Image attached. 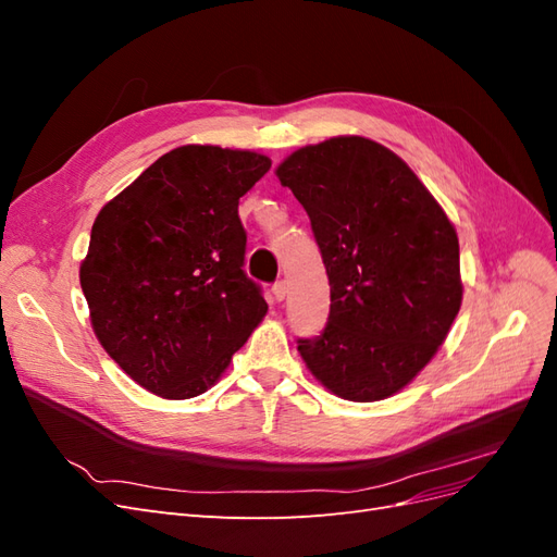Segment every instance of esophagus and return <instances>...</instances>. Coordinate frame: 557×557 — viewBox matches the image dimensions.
I'll use <instances>...</instances> for the list:
<instances>
[{"label":"esophagus","instance_id":"obj_1","mask_svg":"<svg viewBox=\"0 0 557 557\" xmlns=\"http://www.w3.org/2000/svg\"><path fill=\"white\" fill-rule=\"evenodd\" d=\"M272 295H274V299H276V301H283V299H285V295H288V283H285V281L274 283Z\"/></svg>","mask_w":557,"mask_h":557}]
</instances>
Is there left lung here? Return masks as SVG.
Here are the masks:
<instances>
[{
    "label": "left lung",
    "instance_id": "1",
    "mask_svg": "<svg viewBox=\"0 0 557 557\" xmlns=\"http://www.w3.org/2000/svg\"><path fill=\"white\" fill-rule=\"evenodd\" d=\"M276 176L307 209L330 278L327 327L299 342L301 360L336 397H393L460 311L458 232L407 162L358 134L297 148Z\"/></svg>",
    "mask_w": 557,
    "mask_h": 557
}]
</instances>
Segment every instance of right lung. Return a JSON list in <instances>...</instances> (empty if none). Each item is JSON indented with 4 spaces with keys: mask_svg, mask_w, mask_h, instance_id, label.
<instances>
[{
    "mask_svg": "<svg viewBox=\"0 0 557 557\" xmlns=\"http://www.w3.org/2000/svg\"><path fill=\"white\" fill-rule=\"evenodd\" d=\"M269 166L256 150L178 146L97 213L81 288L97 342L144 391L207 393L267 315L242 269L239 199Z\"/></svg>",
    "mask_w": 557,
    "mask_h": 557,
    "instance_id": "right-lung-1",
    "label": "right lung"
}]
</instances>
